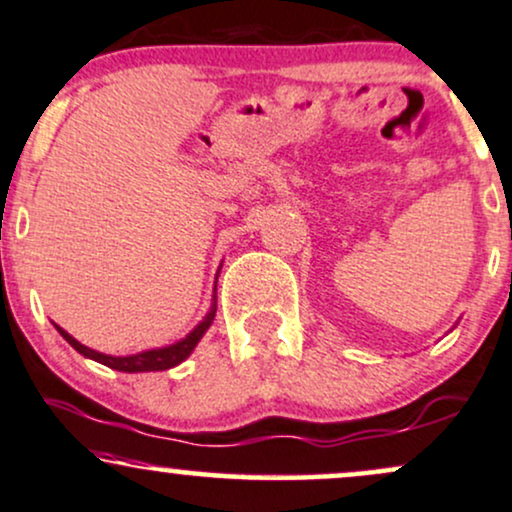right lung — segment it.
<instances>
[{"mask_svg": "<svg viewBox=\"0 0 512 512\" xmlns=\"http://www.w3.org/2000/svg\"><path fill=\"white\" fill-rule=\"evenodd\" d=\"M215 309H218V306H215V302H213V306H210V311H208V316L203 318V321L198 323V326L191 330V333L186 335V338H182L179 342H174V345L158 347V350L129 354V357H112V354L95 352V350H90V347L81 345V342H78L76 338H71V335L66 333V330H62L59 326H54V328L59 330V335H62V338L69 342V345L74 347L78 354H83V357H86V359H93V362H100V364L110 366V369H114V371H126V374H138V371H167V369H172V366L182 364L184 359L189 357L191 352H194V347L198 345V340L203 338V333H206V330L210 328V323H213Z\"/></svg>", "mask_w": 512, "mask_h": 512, "instance_id": "add662e5", "label": "right lung"}]
</instances>
